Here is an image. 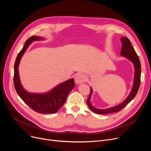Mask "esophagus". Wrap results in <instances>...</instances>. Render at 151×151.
Instances as JSON below:
<instances>
[{"mask_svg":"<svg viewBox=\"0 0 151 151\" xmlns=\"http://www.w3.org/2000/svg\"><path fill=\"white\" fill-rule=\"evenodd\" d=\"M86 81V77L83 73H79L75 77V83L76 84H81Z\"/></svg>","mask_w":151,"mask_h":151,"instance_id":"1","label":"esophagus"}]
</instances>
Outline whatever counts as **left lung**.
Masks as SVG:
<instances>
[{"mask_svg":"<svg viewBox=\"0 0 151 151\" xmlns=\"http://www.w3.org/2000/svg\"><path fill=\"white\" fill-rule=\"evenodd\" d=\"M121 41L122 42V48L121 51V54L122 55H124V57L129 59L130 60H131L133 63L134 66V71H134V78L133 88L129 97L127 98L126 100L124 102H122V104L114 107L105 109H99L95 108L91 105L90 99L92 92V90L91 88L88 100H87V104H88V106L90 108V109L92 111L97 114H105L120 111L121 110H122L129 104V103H130L134 98L139 88L141 83V63L139 59V57L135 51H134L133 47L132 46L131 42L128 38L122 37L121 38Z\"/></svg>","mask_w":151,"mask_h":151,"instance_id":"left-lung-1","label":"left lung"}]
</instances>
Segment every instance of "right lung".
Returning <instances> with one entry per match:
<instances>
[{"label": "right lung", "instance_id": "add662e5", "mask_svg": "<svg viewBox=\"0 0 151 151\" xmlns=\"http://www.w3.org/2000/svg\"><path fill=\"white\" fill-rule=\"evenodd\" d=\"M42 39V37L32 36L28 38L23 48L18 54L14 65L13 82L16 91L20 98L35 111L41 114H54L63 106L69 92L75 87L74 79H70L46 93L38 94L29 93L22 87L18 73V65L21 57L30 43Z\"/></svg>", "mask_w": 151, "mask_h": 151}]
</instances>
